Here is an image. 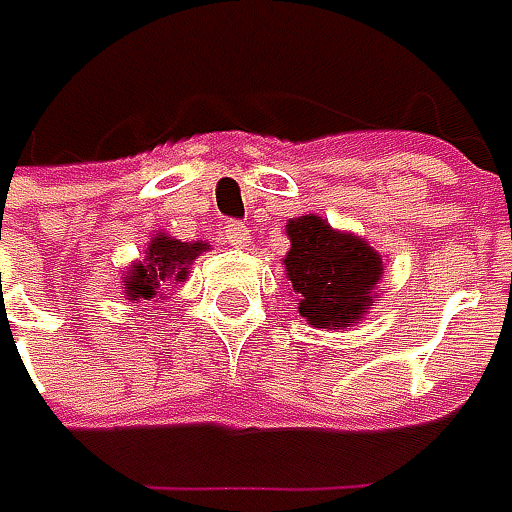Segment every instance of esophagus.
<instances>
[{
    "instance_id": "esophagus-1",
    "label": "esophagus",
    "mask_w": 512,
    "mask_h": 512,
    "mask_svg": "<svg viewBox=\"0 0 512 512\" xmlns=\"http://www.w3.org/2000/svg\"><path fill=\"white\" fill-rule=\"evenodd\" d=\"M225 236L227 245L236 247V250H247V245H250V230L242 222H227Z\"/></svg>"
}]
</instances>
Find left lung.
Here are the masks:
<instances>
[{
	"mask_svg": "<svg viewBox=\"0 0 512 512\" xmlns=\"http://www.w3.org/2000/svg\"><path fill=\"white\" fill-rule=\"evenodd\" d=\"M285 233L290 250L282 262L299 316L325 330L359 325L382 299L376 290L384 276L379 250L316 213L287 219Z\"/></svg>",
	"mask_w": 512,
	"mask_h": 512,
	"instance_id": "8db88e82",
	"label": "left lung"
}]
</instances>
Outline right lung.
I'll return each mask as SVG.
<instances>
[{
  "label": "right lung",
  "instance_id": "1",
  "mask_svg": "<svg viewBox=\"0 0 512 512\" xmlns=\"http://www.w3.org/2000/svg\"><path fill=\"white\" fill-rule=\"evenodd\" d=\"M210 250L207 242H182L170 233H153L148 242L145 259H136L122 273L125 296L130 302H153V299H168L170 287L182 285L187 279L190 265Z\"/></svg>",
  "mask_w": 512,
  "mask_h": 512
}]
</instances>
